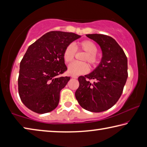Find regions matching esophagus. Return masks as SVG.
I'll return each instance as SVG.
<instances>
[{
  "label": "esophagus",
  "mask_w": 147,
  "mask_h": 147,
  "mask_svg": "<svg viewBox=\"0 0 147 147\" xmlns=\"http://www.w3.org/2000/svg\"><path fill=\"white\" fill-rule=\"evenodd\" d=\"M71 77H72V78H78V76H75V75H72Z\"/></svg>",
  "instance_id": "obj_1"
}]
</instances>
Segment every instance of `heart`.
Instances as JSON below:
<instances>
[{"label":"heart","mask_w":147,"mask_h":147,"mask_svg":"<svg viewBox=\"0 0 147 147\" xmlns=\"http://www.w3.org/2000/svg\"><path fill=\"white\" fill-rule=\"evenodd\" d=\"M98 47L91 40L85 39L78 41L76 44L75 48L72 44L65 47L63 52V59L66 63H69L73 60L76 55V52L83 51L85 54L82 57L81 60L89 63L92 67H95L100 62V57L97 53ZM86 62L74 61L69 65L68 73L72 75H80L88 73L89 70L88 64Z\"/></svg>","instance_id":"obj_1"}]
</instances>
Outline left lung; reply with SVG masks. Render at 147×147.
Returning <instances> with one entry per match:
<instances>
[{"instance_id":"obj_1","label":"left lung","mask_w":147,"mask_h":147,"mask_svg":"<svg viewBox=\"0 0 147 147\" xmlns=\"http://www.w3.org/2000/svg\"><path fill=\"white\" fill-rule=\"evenodd\" d=\"M102 51L100 63L90 74L78 77L75 96L84 109L91 112L108 110L119 100L128 78V61L123 50L110 36L86 34ZM88 79V80H87ZM90 79L96 80L91 83Z\"/></svg>"}]
</instances>
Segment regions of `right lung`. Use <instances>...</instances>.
Segmentation results:
<instances>
[{
    "instance_id": "obj_1",
    "label": "right lung",
    "mask_w": 147,
    "mask_h": 147,
    "mask_svg": "<svg viewBox=\"0 0 147 147\" xmlns=\"http://www.w3.org/2000/svg\"><path fill=\"white\" fill-rule=\"evenodd\" d=\"M80 37L71 32L52 31L29 46L20 63L18 91L21 101L30 110L42 114L58 106L60 91L70 80L59 76L67 69L63 50Z\"/></svg>"
}]
</instances>
